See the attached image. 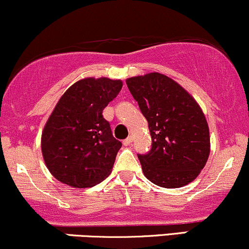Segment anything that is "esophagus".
<instances>
[{
  "mask_svg": "<svg viewBox=\"0 0 249 249\" xmlns=\"http://www.w3.org/2000/svg\"><path fill=\"white\" fill-rule=\"evenodd\" d=\"M133 140H134V136H133V135L128 136L127 139H125L124 141V145H130L131 142H133Z\"/></svg>",
  "mask_w": 249,
  "mask_h": 249,
  "instance_id": "1",
  "label": "esophagus"
}]
</instances>
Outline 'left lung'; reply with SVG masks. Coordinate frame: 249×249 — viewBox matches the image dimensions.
<instances>
[{
  "label": "left lung",
  "instance_id": "1",
  "mask_svg": "<svg viewBox=\"0 0 249 249\" xmlns=\"http://www.w3.org/2000/svg\"><path fill=\"white\" fill-rule=\"evenodd\" d=\"M125 83L153 140L149 154L139 155L144 176L166 189L194 182L211 151L209 124L199 104L177 81L159 72L128 78Z\"/></svg>",
  "mask_w": 249,
  "mask_h": 249
}]
</instances>
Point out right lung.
Returning a JSON list of instances; mask_svg holds the SVG:
<instances>
[{
    "instance_id": "obj_1",
    "label": "right lung",
    "mask_w": 249,
    "mask_h": 249,
    "mask_svg": "<svg viewBox=\"0 0 249 249\" xmlns=\"http://www.w3.org/2000/svg\"><path fill=\"white\" fill-rule=\"evenodd\" d=\"M122 80L84 78L60 96L40 139L43 160L55 179L92 188L112 172L122 143L114 139L102 110L119 94Z\"/></svg>"
}]
</instances>
